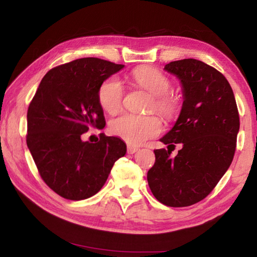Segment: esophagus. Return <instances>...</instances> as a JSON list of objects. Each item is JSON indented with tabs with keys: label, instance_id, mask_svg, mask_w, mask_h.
Wrapping results in <instances>:
<instances>
[{
	"label": "esophagus",
	"instance_id": "esophagus-1",
	"mask_svg": "<svg viewBox=\"0 0 257 257\" xmlns=\"http://www.w3.org/2000/svg\"><path fill=\"white\" fill-rule=\"evenodd\" d=\"M139 150V147H137V146H133V145H128V147H127V152H128V154H134V153H136V152Z\"/></svg>",
	"mask_w": 257,
	"mask_h": 257
}]
</instances>
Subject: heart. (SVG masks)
I'll use <instances>...</instances> for the list:
<instances>
[{"label": "heart", "mask_w": 257, "mask_h": 257, "mask_svg": "<svg viewBox=\"0 0 257 257\" xmlns=\"http://www.w3.org/2000/svg\"><path fill=\"white\" fill-rule=\"evenodd\" d=\"M132 80L139 88L153 95L150 110L159 112L164 118L170 119L178 111L179 102L170 93L172 82L163 72L152 67H138L132 72ZM124 87L116 77L104 79L97 90L99 105L105 112L115 114L123 105ZM162 130V121L154 114L136 115L125 113L112 120L110 132L129 144H142L147 139L159 135Z\"/></svg>", "instance_id": "heart-1"}]
</instances>
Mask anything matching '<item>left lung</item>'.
<instances>
[{
    "label": "left lung",
    "instance_id": "8db88e82",
    "mask_svg": "<svg viewBox=\"0 0 257 257\" xmlns=\"http://www.w3.org/2000/svg\"><path fill=\"white\" fill-rule=\"evenodd\" d=\"M165 70L179 78L184 104L176 124L161 142L176 147L154 150L155 163L147 172L154 197L171 207L201 202L214 189L232 162L239 132V113L225 77L195 59L172 61Z\"/></svg>",
    "mask_w": 257,
    "mask_h": 257
}]
</instances>
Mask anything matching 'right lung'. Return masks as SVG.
Segmentation results:
<instances>
[{
	"mask_svg": "<svg viewBox=\"0 0 257 257\" xmlns=\"http://www.w3.org/2000/svg\"><path fill=\"white\" fill-rule=\"evenodd\" d=\"M124 66L84 58L55 67L43 77L27 112L26 142L38 172L61 197L80 201L98 193L127 146L99 134L82 142L90 128L105 125L97 99L101 82Z\"/></svg>",
	"mask_w": 257,
	"mask_h": 257,
	"instance_id": "1",
	"label": "right lung"
}]
</instances>
